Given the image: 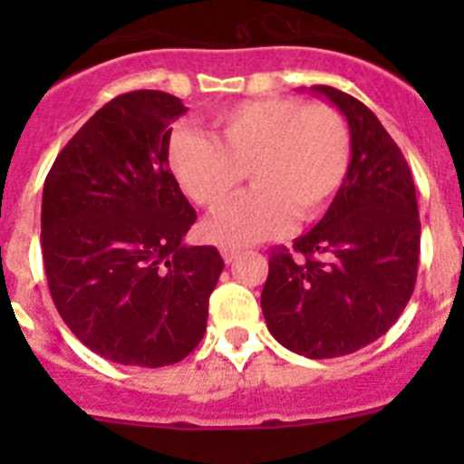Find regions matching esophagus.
I'll list each match as a JSON object with an SVG mask.
<instances>
[{"instance_id": "esophagus-1", "label": "esophagus", "mask_w": 464, "mask_h": 464, "mask_svg": "<svg viewBox=\"0 0 464 464\" xmlns=\"http://www.w3.org/2000/svg\"><path fill=\"white\" fill-rule=\"evenodd\" d=\"M237 256H240V251H236V249H222V258H224V262H227V265H231V262H236Z\"/></svg>"}]
</instances>
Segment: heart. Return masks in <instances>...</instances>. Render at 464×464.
Returning a JSON list of instances; mask_svg holds the SVG:
<instances>
[{"label": "heart", "instance_id": "1", "mask_svg": "<svg viewBox=\"0 0 464 464\" xmlns=\"http://www.w3.org/2000/svg\"><path fill=\"white\" fill-rule=\"evenodd\" d=\"M215 139L179 128L168 141V166L184 193L208 210L240 188L245 170L254 188L202 227L215 245H249L274 237L289 219L325 215L348 177L353 139L341 111L325 102L269 96L224 107Z\"/></svg>", "mask_w": 464, "mask_h": 464}]
</instances>
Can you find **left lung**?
Instances as JSON below:
<instances>
[{
  "label": "left lung",
  "instance_id": "8db88e82",
  "mask_svg": "<svg viewBox=\"0 0 464 464\" xmlns=\"http://www.w3.org/2000/svg\"><path fill=\"white\" fill-rule=\"evenodd\" d=\"M345 116L348 177L323 219L271 251L260 305L278 343L310 359L357 353L386 334L415 289L420 215L404 154L350 93L314 85Z\"/></svg>",
  "mask_w": 464,
  "mask_h": 464
}]
</instances>
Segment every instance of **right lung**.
Returning <instances> with one entry per match:
<instances>
[{
	"instance_id": "1",
	"label": "right lung",
	"mask_w": 464,
	"mask_h": 464,
	"mask_svg": "<svg viewBox=\"0 0 464 464\" xmlns=\"http://www.w3.org/2000/svg\"><path fill=\"white\" fill-rule=\"evenodd\" d=\"M177 96L111 98L55 157L42 193V258L51 298L92 353L161 368L206 332L224 269L215 246H186L198 219L168 168Z\"/></svg>"
}]
</instances>
